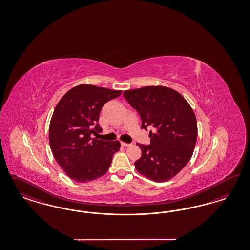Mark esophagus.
<instances>
[{"instance_id":"1","label":"esophagus","mask_w":250,"mask_h":250,"mask_svg":"<svg viewBox=\"0 0 250 250\" xmlns=\"http://www.w3.org/2000/svg\"><path fill=\"white\" fill-rule=\"evenodd\" d=\"M122 146H131V145L128 144V143H125V142H121Z\"/></svg>"}]
</instances>
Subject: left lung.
<instances>
[{
  "label": "left lung",
  "instance_id": "8db88e82",
  "mask_svg": "<svg viewBox=\"0 0 250 250\" xmlns=\"http://www.w3.org/2000/svg\"><path fill=\"white\" fill-rule=\"evenodd\" d=\"M124 97L149 132L150 145L138 144L142 155L136 170L156 182H167L187 165L197 140L196 116L180 92L165 86H146L124 91Z\"/></svg>",
  "mask_w": 250,
  "mask_h": 250
}]
</instances>
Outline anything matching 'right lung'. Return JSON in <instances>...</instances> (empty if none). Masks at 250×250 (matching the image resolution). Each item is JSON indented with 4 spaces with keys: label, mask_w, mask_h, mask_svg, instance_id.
I'll return each instance as SVG.
<instances>
[{
    "label": "right lung",
    "mask_w": 250,
    "mask_h": 250,
    "mask_svg": "<svg viewBox=\"0 0 250 250\" xmlns=\"http://www.w3.org/2000/svg\"><path fill=\"white\" fill-rule=\"evenodd\" d=\"M122 91L80 84L67 91L54 110L49 124V145L54 158L70 179L94 181L106 174L119 141L91 137L102 132L99 115L104 104Z\"/></svg>",
    "instance_id": "add662e5"
}]
</instances>
